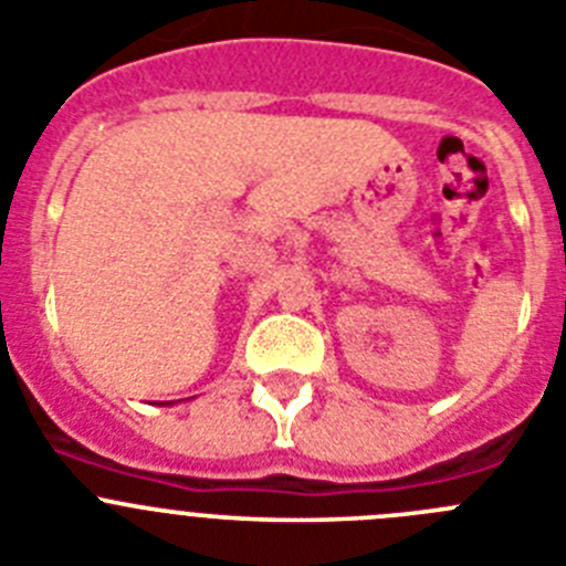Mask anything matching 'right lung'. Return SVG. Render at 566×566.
<instances>
[{
  "mask_svg": "<svg viewBox=\"0 0 566 566\" xmlns=\"http://www.w3.org/2000/svg\"><path fill=\"white\" fill-rule=\"evenodd\" d=\"M167 405H172V402H167Z\"/></svg>",
  "mask_w": 566,
  "mask_h": 566,
  "instance_id": "1",
  "label": "right lung"
}]
</instances>
